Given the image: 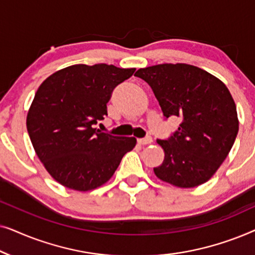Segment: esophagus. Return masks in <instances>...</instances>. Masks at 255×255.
Wrapping results in <instances>:
<instances>
[{
    "label": "esophagus",
    "instance_id": "esophagus-1",
    "mask_svg": "<svg viewBox=\"0 0 255 255\" xmlns=\"http://www.w3.org/2000/svg\"><path fill=\"white\" fill-rule=\"evenodd\" d=\"M152 141L153 140H152L151 137H146V138L138 139V144H140V145H148V144H151Z\"/></svg>",
    "mask_w": 255,
    "mask_h": 255
}]
</instances>
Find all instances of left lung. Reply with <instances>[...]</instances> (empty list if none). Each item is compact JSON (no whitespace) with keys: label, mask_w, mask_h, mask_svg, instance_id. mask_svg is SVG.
Masks as SVG:
<instances>
[{"label":"left lung","mask_w":255,"mask_h":255,"mask_svg":"<svg viewBox=\"0 0 255 255\" xmlns=\"http://www.w3.org/2000/svg\"><path fill=\"white\" fill-rule=\"evenodd\" d=\"M163 116L181 120L167 140L158 139L165 159L156 177L179 188L207 182L231 151L239 130L236 103L228 87L204 69L187 64H161L140 68Z\"/></svg>","instance_id":"1"}]
</instances>
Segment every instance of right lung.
<instances>
[{
	"label": "right lung",
	"instance_id": "right-lung-1",
	"mask_svg": "<svg viewBox=\"0 0 255 255\" xmlns=\"http://www.w3.org/2000/svg\"><path fill=\"white\" fill-rule=\"evenodd\" d=\"M135 68L114 65H73L41 83L26 117L38 158L50 175L66 188L93 190L108 182L133 137H117L94 128L107 116L115 87Z\"/></svg>",
	"mask_w": 255,
	"mask_h": 255
}]
</instances>
